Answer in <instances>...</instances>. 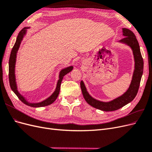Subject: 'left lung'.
Wrapping results in <instances>:
<instances>
[{
	"label": "left lung",
	"mask_w": 152,
	"mask_h": 152,
	"mask_svg": "<svg viewBox=\"0 0 152 152\" xmlns=\"http://www.w3.org/2000/svg\"><path fill=\"white\" fill-rule=\"evenodd\" d=\"M122 35L124 38L119 42L124 44L131 48L134 59V69L132 73L131 84L127 91L121 96L109 102H103L94 98L87 90L83 80L80 82L82 94L86 102L91 107L104 112L115 111L129 103L134 99L138 91L141 77L143 72V59H142L139 43L134 33L127 28H122Z\"/></svg>",
	"instance_id": "1"
}]
</instances>
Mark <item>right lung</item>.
<instances>
[{"label":"right lung","instance_id":"1","mask_svg":"<svg viewBox=\"0 0 152 152\" xmlns=\"http://www.w3.org/2000/svg\"><path fill=\"white\" fill-rule=\"evenodd\" d=\"M28 28H30V27H25L23 29H22L20 31L19 34L18 35L16 42L12 49L11 53L10 54V60H9V79H10V87L12 91L15 93V94L18 96V98H19L23 103L31 107H35V108L43 107H45V106H48L50 104H52L55 102V100L57 99L59 93V91H60V86L64 76L66 75L69 72H70L73 70V66H69L68 67L61 69L59 73V79L57 82L56 89H55L53 94L50 96H49L48 98L40 102H28V100L25 97H24V96L21 94H20V92L18 91L16 75H15V66H16V63L17 53L20 47V44L22 42V40L25 37V35H26L27 30Z\"/></svg>","mask_w":152,"mask_h":152}]
</instances>
